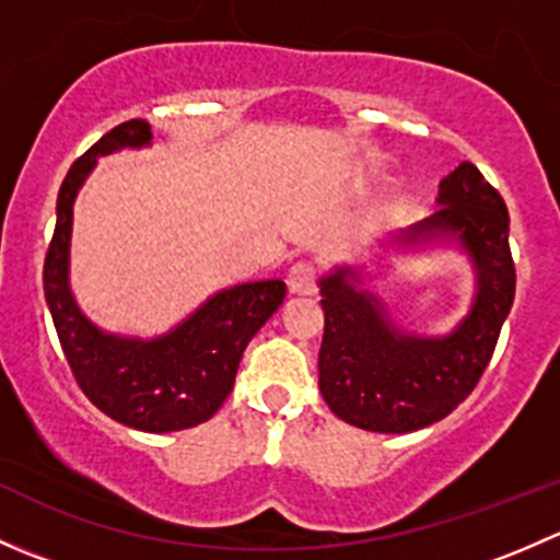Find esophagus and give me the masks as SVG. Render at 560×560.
<instances>
[{
  "label": "esophagus",
  "instance_id": "34e87169",
  "mask_svg": "<svg viewBox=\"0 0 560 560\" xmlns=\"http://www.w3.org/2000/svg\"><path fill=\"white\" fill-rule=\"evenodd\" d=\"M287 287L295 295H312L316 290V268L312 262H295L287 273Z\"/></svg>",
  "mask_w": 560,
  "mask_h": 560
}]
</instances>
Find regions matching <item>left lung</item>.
Listing matches in <instances>:
<instances>
[{
  "label": "left lung",
  "mask_w": 560,
  "mask_h": 560,
  "mask_svg": "<svg viewBox=\"0 0 560 560\" xmlns=\"http://www.w3.org/2000/svg\"><path fill=\"white\" fill-rule=\"evenodd\" d=\"M436 202V213L395 233L389 244H457L468 254L477 290L453 332H404L374 292L360 290L363 276L349 265L319 279L322 398L332 415L363 431L409 433L444 420L477 387L515 301L504 197L471 162H460L439 184Z\"/></svg>",
  "instance_id": "left-lung-1"
}]
</instances>
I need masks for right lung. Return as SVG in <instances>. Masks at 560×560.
I'll return each instance as SVG.
<instances>
[{
	"label": "right lung",
	"mask_w": 560,
	"mask_h": 560,
	"mask_svg": "<svg viewBox=\"0 0 560 560\" xmlns=\"http://www.w3.org/2000/svg\"><path fill=\"white\" fill-rule=\"evenodd\" d=\"M151 143V124L132 118L103 135L72 162L56 200V230L43 268V290L56 336L78 387L116 422L145 433H171L211 420L230 395L254 332L287 295L279 279L219 290L171 332L132 338L105 332L78 308L70 290L72 206L100 156Z\"/></svg>",
	"instance_id": "add662e5"
}]
</instances>
